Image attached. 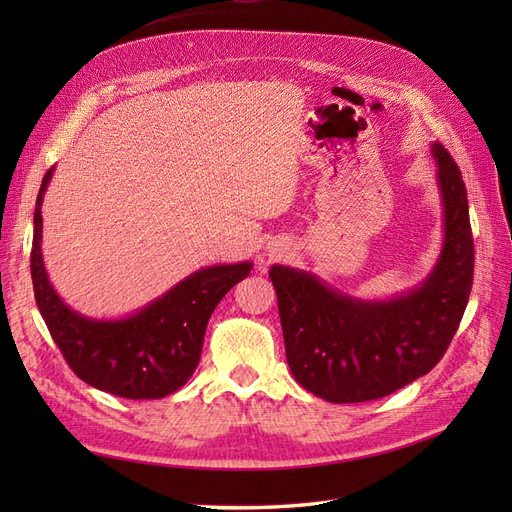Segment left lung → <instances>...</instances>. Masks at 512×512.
Segmentation results:
<instances>
[{"label":"left lung","instance_id":"1","mask_svg":"<svg viewBox=\"0 0 512 512\" xmlns=\"http://www.w3.org/2000/svg\"><path fill=\"white\" fill-rule=\"evenodd\" d=\"M444 241L425 280L393 299L367 301L335 290L314 273L273 265L286 359L303 389L331 404L391 395L438 365L466 312L474 277V241L466 183L440 143Z\"/></svg>","mask_w":512,"mask_h":512}]
</instances>
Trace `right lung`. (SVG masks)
<instances>
[{"mask_svg": "<svg viewBox=\"0 0 512 512\" xmlns=\"http://www.w3.org/2000/svg\"><path fill=\"white\" fill-rule=\"evenodd\" d=\"M44 175L34 211L32 280L40 314L72 371L94 389L126 399H160L179 391L198 367L213 309L245 280L252 262L198 269L138 312L98 320L74 312L49 282L42 260Z\"/></svg>", "mask_w": 512, "mask_h": 512, "instance_id": "add662e5", "label": "right lung"}]
</instances>
